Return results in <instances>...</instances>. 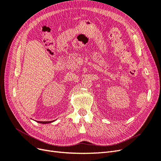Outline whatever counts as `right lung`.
<instances>
[{"label":"right lung","mask_w":161,"mask_h":161,"mask_svg":"<svg viewBox=\"0 0 161 161\" xmlns=\"http://www.w3.org/2000/svg\"><path fill=\"white\" fill-rule=\"evenodd\" d=\"M53 121H54V120L50 121H38V123H40V124H48V123L53 122Z\"/></svg>","instance_id":"1"}]
</instances>
